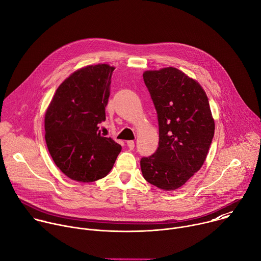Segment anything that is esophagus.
Returning <instances> with one entry per match:
<instances>
[{
	"label": "esophagus",
	"instance_id": "1",
	"mask_svg": "<svg viewBox=\"0 0 261 261\" xmlns=\"http://www.w3.org/2000/svg\"><path fill=\"white\" fill-rule=\"evenodd\" d=\"M127 145L129 146L130 150H133L135 143H134V141H133V140H128V141H127Z\"/></svg>",
	"mask_w": 261,
	"mask_h": 261
}]
</instances>
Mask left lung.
I'll return each instance as SVG.
<instances>
[{"instance_id": "left-lung-1", "label": "left lung", "mask_w": 261, "mask_h": 261, "mask_svg": "<svg viewBox=\"0 0 261 261\" xmlns=\"http://www.w3.org/2000/svg\"><path fill=\"white\" fill-rule=\"evenodd\" d=\"M159 122V146L140 160L145 180L174 191L203 165L215 132L207 96L182 71L166 67L143 72Z\"/></svg>"}]
</instances>
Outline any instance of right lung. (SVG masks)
<instances>
[{
    "instance_id": "1",
    "label": "right lung",
    "mask_w": 261,
    "mask_h": 261,
    "mask_svg": "<svg viewBox=\"0 0 261 261\" xmlns=\"http://www.w3.org/2000/svg\"><path fill=\"white\" fill-rule=\"evenodd\" d=\"M114 70V66L97 64L74 71L59 86L45 111L48 152L73 180L90 182L106 176L122 150L98 127L106 119Z\"/></svg>"
}]
</instances>
